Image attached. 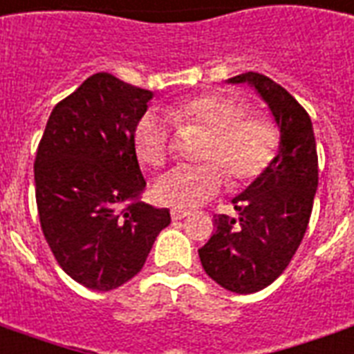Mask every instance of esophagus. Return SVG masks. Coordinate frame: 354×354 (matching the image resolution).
Instances as JSON below:
<instances>
[{
    "label": "esophagus",
    "mask_w": 354,
    "mask_h": 354,
    "mask_svg": "<svg viewBox=\"0 0 354 354\" xmlns=\"http://www.w3.org/2000/svg\"><path fill=\"white\" fill-rule=\"evenodd\" d=\"M170 216H172V219H184L185 216H189V212L187 210H184V208H172V210H170Z\"/></svg>",
    "instance_id": "esophagus-1"
}]
</instances>
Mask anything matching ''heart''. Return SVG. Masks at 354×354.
I'll return each mask as SVG.
<instances>
[{"label": "heart", "instance_id": "b5f03b06", "mask_svg": "<svg viewBox=\"0 0 354 354\" xmlns=\"http://www.w3.org/2000/svg\"><path fill=\"white\" fill-rule=\"evenodd\" d=\"M248 103L225 91H204L185 97L169 109V116L148 112L138 120L133 144L138 159L161 169L172 151V124L204 129L210 138L201 151V167H176L153 185L159 203L195 208L216 195L225 184H251L270 169L279 150V131L270 118L248 114Z\"/></svg>", "mask_w": 354, "mask_h": 354}]
</instances>
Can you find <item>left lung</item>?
Returning a JSON list of instances; mask_svg holds the SVG:
<instances>
[{"instance_id":"left-lung-1","label":"left lung","mask_w":354,"mask_h":354,"mask_svg":"<svg viewBox=\"0 0 354 354\" xmlns=\"http://www.w3.org/2000/svg\"><path fill=\"white\" fill-rule=\"evenodd\" d=\"M227 82L250 84L279 129L270 169L232 198L236 217H214L216 232L198 250L204 272L217 285L250 295L283 274L306 234L319 184L317 146L308 112L272 78L243 73Z\"/></svg>"}]
</instances>
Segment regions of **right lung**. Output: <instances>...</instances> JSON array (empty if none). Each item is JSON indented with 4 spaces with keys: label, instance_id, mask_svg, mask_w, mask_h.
<instances>
[{
    "label": "right lung",
    "instance_id": "obj_1",
    "mask_svg": "<svg viewBox=\"0 0 354 354\" xmlns=\"http://www.w3.org/2000/svg\"><path fill=\"white\" fill-rule=\"evenodd\" d=\"M150 90L95 73L54 106L35 157L41 229L57 264L77 283L112 290L142 270L167 208L146 187L133 135Z\"/></svg>",
    "mask_w": 354,
    "mask_h": 354
}]
</instances>
